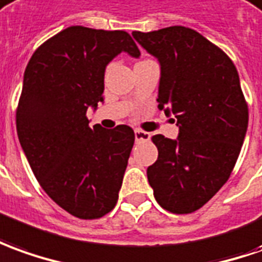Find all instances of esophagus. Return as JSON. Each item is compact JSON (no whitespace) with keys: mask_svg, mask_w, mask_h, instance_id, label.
<instances>
[{"mask_svg":"<svg viewBox=\"0 0 262 262\" xmlns=\"http://www.w3.org/2000/svg\"><path fill=\"white\" fill-rule=\"evenodd\" d=\"M134 134H135V141L137 142L149 141V133H145V131H142V129H135Z\"/></svg>","mask_w":262,"mask_h":262,"instance_id":"34e87169","label":"esophagus"}]
</instances>
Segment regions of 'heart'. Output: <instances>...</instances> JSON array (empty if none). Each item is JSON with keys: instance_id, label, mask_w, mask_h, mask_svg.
<instances>
[{"instance_id": "1", "label": "heart", "mask_w": 262, "mask_h": 262, "mask_svg": "<svg viewBox=\"0 0 262 262\" xmlns=\"http://www.w3.org/2000/svg\"><path fill=\"white\" fill-rule=\"evenodd\" d=\"M149 59H141V61H140V62H138V64H142V62H148Z\"/></svg>"}]
</instances>
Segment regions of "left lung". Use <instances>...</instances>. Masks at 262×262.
I'll return each mask as SVG.
<instances>
[{
    "instance_id": "8db88e82",
    "label": "left lung",
    "mask_w": 262,
    "mask_h": 262,
    "mask_svg": "<svg viewBox=\"0 0 262 262\" xmlns=\"http://www.w3.org/2000/svg\"><path fill=\"white\" fill-rule=\"evenodd\" d=\"M160 61L158 108L174 115L177 140L157 134V161L147 168L157 203L174 214L200 210L227 183L244 142L248 105L237 68L200 32L176 25L134 31Z\"/></svg>"
}]
</instances>
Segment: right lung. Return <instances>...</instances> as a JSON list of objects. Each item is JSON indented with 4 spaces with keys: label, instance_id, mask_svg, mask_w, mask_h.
Listing matches in <instances>:
<instances>
[{
    "label": "right lung",
    "instance_id": "1",
    "mask_svg": "<svg viewBox=\"0 0 262 262\" xmlns=\"http://www.w3.org/2000/svg\"><path fill=\"white\" fill-rule=\"evenodd\" d=\"M121 52L140 57L128 32L74 25L39 45L25 68L18 140L48 196L81 220L115 207L134 145L131 127L91 128L86 118L104 100L105 67Z\"/></svg>",
    "mask_w": 262,
    "mask_h": 262
}]
</instances>
